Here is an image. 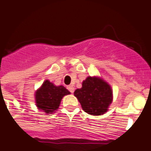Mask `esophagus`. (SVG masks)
<instances>
[{
	"mask_svg": "<svg viewBox=\"0 0 151 151\" xmlns=\"http://www.w3.org/2000/svg\"><path fill=\"white\" fill-rule=\"evenodd\" d=\"M67 88L69 90L70 93H73V92H74V87H73V86L69 85V86H68V87H67Z\"/></svg>",
	"mask_w": 151,
	"mask_h": 151,
	"instance_id": "34e87169",
	"label": "esophagus"
}]
</instances>
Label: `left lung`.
Returning <instances> with one entry per match:
<instances>
[{"instance_id":"8db88e82","label":"left lung","mask_w":151,"mask_h":151,"mask_svg":"<svg viewBox=\"0 0 151 151\" xmlns=\"http://www.w3.org/2000/svg\"><path fill=\"white\" fill-rule=\"evenodd\" d=\"M73 94L83 111L93 116L105 114L113 101L111 87L97 77H87L82 83L81 88L76 90Z\"/></svg>"}]
</instances>
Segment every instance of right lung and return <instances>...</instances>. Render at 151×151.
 <instances>
[{"label": "right lung", "instance_id": "add662e5", "mask_svg": "<svg viewBox=\"0 0 151 151\" xmlns=\"http://www.w3.org/2000/svg\"><path fill=\"white\" fill-rule=\"evenodd\" d=\"M70 91L64 86H55L46 80L42 86L35 92V102L37 108L46 114H52L57 111L60 101Z\"/></svg>", "mask_w": 151, "mask_h": 151}]
</instances>
